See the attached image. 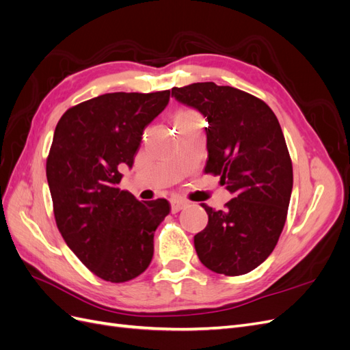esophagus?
Returning <instances> with one entry per match:
<instances>
[{
	"instance_id": "obj_1",
	"label": "esophagus",
	"mask_w": 350,
	"mask_h": 350,
	"mask_svg": "<svg viewBox=\"0 0 350 350\" xmlns=\"http://www.w3.org/2000/svg\"><path fill=\"white\" fill-rule=\"evenodd\" d=\"M187 204H188L187 201H184V200H181V198H172V200H171V210H172V213H178L179 210L185 208Z\"/></svg>"
}]
</instances>
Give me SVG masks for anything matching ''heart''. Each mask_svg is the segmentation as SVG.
<instances>
[{"label": "heart", "instance_id": "heart-1", "mask_svg": "<svg viewBox=\"0 0 350 350\" xmlns=\"http://www.w3.org/2000/svg\"><path fill=\"white\" fill-rule=\"evenodd\" d=\"M201 122V116L193 109H179L175 113V125Z\"/></svg>", "mask_w": 350, "mask_h": 350}]
</instances>
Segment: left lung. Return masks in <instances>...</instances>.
Instances as JSON below:
<instances>
[{"label":"left lung","instance_id":"obj_1","mask_svg":"<svg viewBox=\"0 0 350 350\" xmlns=\"http://www.w3.org/2000/svg\"><path fill=\"white\" fill-rule=\"evenodd\" d=\"M172 98L207 118L204 172L234 194L224 210L203 204L208 224L194 237L197 256L225 276L250 273L273 252L288 216L293 171L280 124L266 102L213 81L172 88Z\"/></svg>","mask_w":350,"mask_h":350}]
</instances>
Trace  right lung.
<instances>
[{"mask_svg":"<svg viewBox=\"0 0 350 350\" xmlns=\"http://www.w3.org/2000/svg\"><path fill=\"white\" fill-rule=\"evenodd\" d=\"M171 90L107 93L66 111L46 159V179L62 238L98 278L122 283L149 267L153 237L171 206L139 201L118 188L143 131Z\"/></svg>","mask_w":350,"mask_h":350,"instance_id":"obj_1","label":"right lung"}]
</instances>
